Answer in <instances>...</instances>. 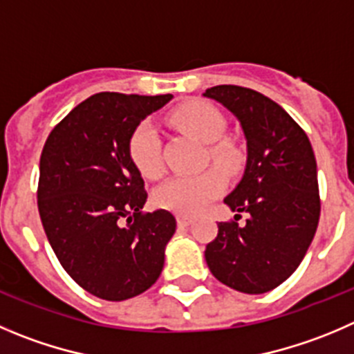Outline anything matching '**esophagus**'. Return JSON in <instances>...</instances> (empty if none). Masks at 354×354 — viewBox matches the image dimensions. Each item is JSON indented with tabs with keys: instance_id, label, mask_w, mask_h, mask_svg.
I'll use <instances>...</instances> for the list:
<instances>
[{
	"instance_id": "1",
	"label": "esophagus",
	"mask_w": 354,
	"mask_h": 354,
	"mask_svg": "<svg viewBox=\"0 0 354 354\" xmlns=\"http://www.w3.org/2000/svg\"><path fill=\"white\" fill-rule=\"evenodd\" d=\"M193 222V218L189 215H177V224L179 225H189Z\"/></svg>"
}]
</instances>
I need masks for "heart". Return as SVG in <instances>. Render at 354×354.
<instances>
[{
  "label": "heart",
  "instance_id": "heart-1",
  "mask_svg": "<svg viewBox=\"0 0 354 354\" xmlns=\"http://www.w3.org/2000/svg\"><path fill=\"white\" fill-rule=\"evenodd\" d=\"M175 129L201 142L208 144V156L225 171H236L243 154L231 139H225V118L221 111L205 100H187L175 107L168 116ZM129 156L133 167L146 179H156L163 171L161 142L156 129L140 123L129 139ZM225 177L218 168H208L196 175H177L161 184L154 193L160 208L180 215H196L221 196Z\"/></svg>",
  "mask_w": 354,
  "mask_h": 354
}]
</instances>
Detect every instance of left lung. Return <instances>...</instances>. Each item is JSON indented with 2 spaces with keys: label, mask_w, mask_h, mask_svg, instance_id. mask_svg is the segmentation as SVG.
Segmentation results:
<instances>
[{
  "label": "left lung",
  "mask_w": 354,
  "mask_h": 354,
  "mask_svg": "<svg viewBox=\"0 0 354 354\" xmlns=\"http://www.w3.org/2000/svg\"><path fill=\"white\" fill-rule=\"evenodd\" d=\"M240 120L247 137V168L225 198L236 221L218 222L205 259L221 283L243 294H264L283 283L304 259L318 227L319 193L311 142L294 118L269 97L236 85L207 88Z\"/></svg>",
  "instance_id": "left-lung-1"
}]
</instances>
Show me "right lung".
Masks as SVG:
<instances>
[{
	"label": "right lung",
	"instance_id": "add662e5",
	"mask_svg": "<svg viewBox=\"0 0 354 354\" xmlns=\"http://www.w3.org/2000/svg\"><path fill=\"white\" fill-rule=\"evenodd\" d=\"M170 99L95 93L55 124L43 147L38 210L46 238L67 274L95 297H136L161 274L177 222L167 210L142 212L147 193L129 139Z\"/></svg>",
	"mask_w": 354,
	"mask_h": 354
}]
</instances>
